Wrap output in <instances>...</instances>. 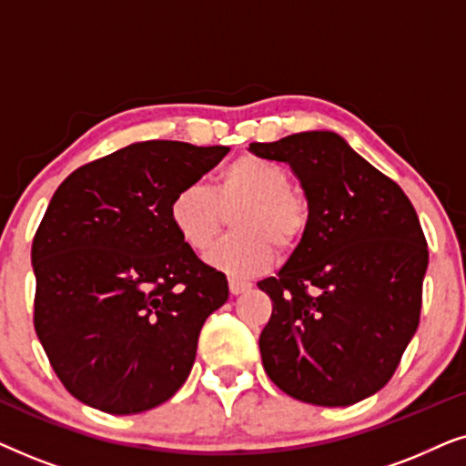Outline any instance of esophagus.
<instances>
[{"label": "esophagus", "mask_w": 466, "mask_h": 466, "mask_svg": "<svg viewBox=\"0 0 466 466\" xmlns=\"http://www.w3.org/2000/svg\"><path fill=\"white\" fill-rule=\"evenodd\" d=\"M250 282H246V279H238V278H231L228 279V290H231V295H241V292L250 290Z\"/></svg>", "instance_id": "obj_1"}]
</instances>
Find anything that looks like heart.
I'll return each mask as SVG.
<instances>
[{"label":"heart","mask_w":466,"mask_h":466,"mask_svg":"<svg viewBox=\"0 0 466 466\" xmlns=\"http://www.w3.org/2000/svg\"><path fill=\"white\" fill-rule=\"evenodd\" d=\"M235 233L214 248L208 260L231 276H252L271 265L276 250L295 252L309 228V199L292 187L282 165L241 155L220 171L214 190L190 182L169 203L176 233L195 252L214 246L228 216Z\"/></svg>","instance_id":"obj_1"}]
</instances>
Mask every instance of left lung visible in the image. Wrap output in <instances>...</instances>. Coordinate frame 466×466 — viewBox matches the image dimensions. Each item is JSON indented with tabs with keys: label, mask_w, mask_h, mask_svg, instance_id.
Returning <instances> with one entry per match:
<instances>
[{
	"label": "left lung",
	"mask_w": 466,
	"mask_h": 466,
	"mask_svg": "<svg viewBox=\"0 0 466 466\" xmlns=\"http://www.w3.org/2000/svg\"><path fill=\"white\" fill-rule=\"evenodd\" d=\"M250 150L290 165L311 212L289 263L258 282L273 305L258 337L265 371L303 403H359L390 381L418 329L429 248L416 209L337 133Z\"/></svg>",
	"instance_id": "obj_1"
}]
</instances>
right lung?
Returning <instances> with one entry per match:
<instances>
[{
  "mask_svg": "<svg viewBox=\"0 0 466 466\" xmlns=\"http://www.w3.org/2000/svg\"><path fill=\"white\" fill-rule=\"evenodd\" d=\"M227 146L150 139L82 165L37 227L34 327L66 390L106 413H139L180 390L227 276L180 239L169 203Z\"/></svg>",
  "mask_w": 466,
  "mask_h": 466,
  "instance_id": "obj_1",
  "label": "right lung"
}]
</instances>
